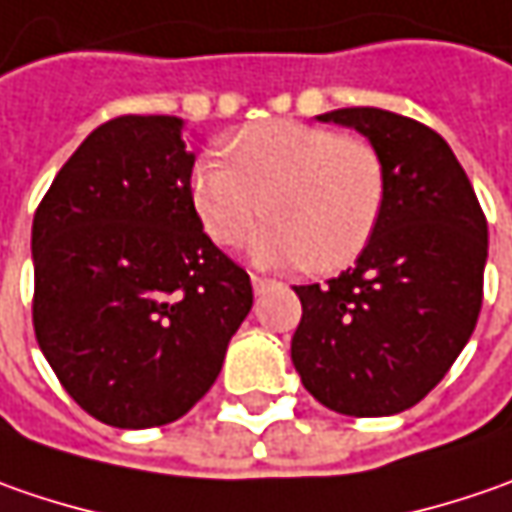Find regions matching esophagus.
Instances as JSON below:
<instances>
[{
  "mask_svg": "<svg viewBox=\"0 0 512 512\" xmlns=\"http://www.w3.org/2000/svg\"><path fill=\"white\" fill-rule=\"evenodd\" d=\"M250 282H253V290H256V293H262V290L270 285V279H267V276H259V273H250Z\"/></svg>",
  "mask_w": 512,
  "mask_h": 512,
  "instance_id": "1",
  "label": "esophagus"
}]
</instances>
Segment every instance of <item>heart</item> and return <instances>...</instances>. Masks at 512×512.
I'll use <instances>...</instances> for the list:
<instances>
[{
    "label": "heart",
    "mask_w": 512,
    "mask_h": 512,
    "mask_svg": "<svg viewBox=\"0 0 512 512\" xmlns=\"http://www.w3.org/2000/svg\"><path fill=\"white\" fill-rule=\"evenodd\" d=\"M384 202V165L359 136L270 119L239 130L230 156L205 153L193 168V205L219 245L256 239L265 262L339 270L362 253Z\"/></svg>",
    "instance_id": "1"
}]
</instances>
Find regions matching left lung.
I'll return each instance as SVG.
<instances>
[{"instance_id": "left-lung-1", "label": "left lung", "mask_w": 512, "mask_h": 512, "mask_svg": "<svg viewBox=\"0 0 512 512\" xmlns=\"http://www.w3.org/2000/svg\"><path fill=\"white\" fill-rule=\"evenodd\" d=\"M356 128L384 165V202L356 267L293 287L305 390L344 416H393L442 382L482 310L487 219L436 130L382 108L319 116Z\"/></svg>"}]
</instances>
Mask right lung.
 Here are the masks:
<instances>
[{
	"label": "right lung",
	"mask_w": 512,
	"mask_h": 512,
	"mask_svg": "<svg viewBox=\"0 0 512 512\" xmlns=\"http://www.w3.org/2000/svg\"><path fill=\"white\" fill-rule=\"evenodd\" d=\"M176 116H116L56 173L33 216V330L93 419L176 422L216 382L253 307L245 267L193 205Z\"/></svg>",
	"instance_id": "add662e5"
}]
</instances>
